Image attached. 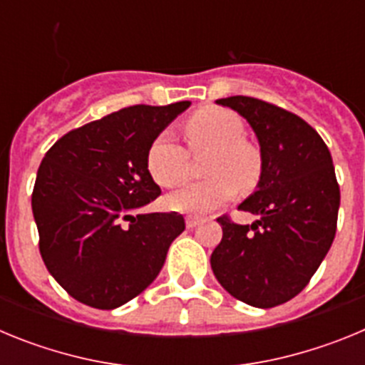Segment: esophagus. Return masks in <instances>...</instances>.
<instances>
[{"label": "esophagus", "mask_w": 365, "mask_h": 365, "mask_svg": "<svg viewBox=\"0 0 365 365\" xmlns=\"http://www.w3.org/2000/svg\"><path fill=\"white\" fill-rule=\"evenodd\" d=\"M199 222H201V219L199 217H193V215H188V217H186V227L188 228H195Z\"/></svg>", "instance_id": "obj_1"}]
</instances>
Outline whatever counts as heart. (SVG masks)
Listing matches in <instances>:
<instances>
[{
    "mask_svg": "<svg viewBox=\"0 0 365 365\" xmlns=\"http://www.w3.org/2000/svg\"><path fill=\"white\" fill-rule=\"evenodd\" d=\"M190 150H210L205 163L208 179L192 182L168 197L173 210L202 215L234 199L237 186L252 188L261 175L259 151L243 140L245 125L234 111L225 108H202L185 122ZM146 166L157 185L164 188L185 182L188 177V153L170 131L151 140Z\"/></svg>",
    "mask_w": 365,
    "mask_h": 365,
    "instance_id": "b5f03b06",
    "label": "heart"
}]
</instances>
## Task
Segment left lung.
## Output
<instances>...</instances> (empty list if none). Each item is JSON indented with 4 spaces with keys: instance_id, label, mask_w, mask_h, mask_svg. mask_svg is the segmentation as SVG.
Here are the masks:
<instances>
[{
    "instance_id": "8db88e82",
    "label": "left lung",
    "mask_w": 365,
    "mask_h": 365,
    "mask_svg": "<svg viewBox=\"0 0 365 365\" xmlns=\"http://www.w3.org/2000/svg\"><path fill=\"white\" fill-rule=\"evenodd\" d=\"M259 140L257 190L237 208L252 225L217 217L222 240L210 263L222 289L252 307L270 309L305 289L336 234L340 186L329 148L294 113L252 96H228Z\"/></svg>"
}]
</instances>
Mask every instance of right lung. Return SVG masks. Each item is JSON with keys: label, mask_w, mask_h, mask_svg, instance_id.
Returning <instances> with one entry per match:
<instances>
[{"label": "right lung", "mask_w": 365, "mask_h": 365, "mask_svg": "<svg viewBox=\"0 0 365 365\" xmlns=\"http://www.w3.org/2000/svg\"><path fill=\"white\" fill-rule=\"evenodd\" d=\"M190 102L131 106L58 138L38 168L32 214L40 254L80 303L117 309L157 278L185 230L177 212L140 214L160 195L146 153Z\"/></svg>", "instance_id": "1"}]
</instances>
